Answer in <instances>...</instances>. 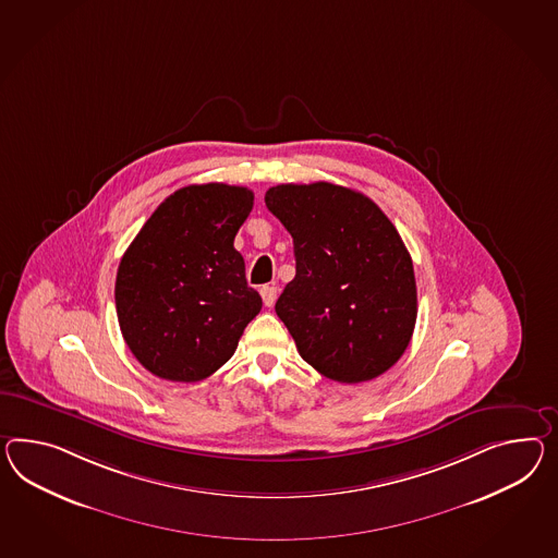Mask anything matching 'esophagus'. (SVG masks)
<instances>
[{"label":"esophagus","mask_w":558,"mask_h":558,"mask_svg":"<svg viewBox=\"0 0 558 558\" xmlns=\"http://www.w3.org/2000/svg\"><path fill=\"white\" fill-rule=\"evenodd\" d=\"M277 293H279V289L275 286H263L260 287V295H263V303L267 305V307H271L275 300H277Z\"/></svg>","instance_id":"obj_1"}]
</instances>
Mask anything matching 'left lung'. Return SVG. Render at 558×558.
<instances>
[{"label": "left lung", "mask_w": 558, "mask_h": 558, "mask_svg": "<svg viewBox=\"0 0 558 558\" xmlns=\"http://www.w3.org/2000/svg\"><path fill=\"white\" fill-rule=\"evenodd\" d=\"M265 204L293 236L295 279L275 312L301 357L356 385L399 362L413 338V260L374 202L329 182L279 184Z\"/></svg>", "instance_id": "left-lung-1"}]
</instances>
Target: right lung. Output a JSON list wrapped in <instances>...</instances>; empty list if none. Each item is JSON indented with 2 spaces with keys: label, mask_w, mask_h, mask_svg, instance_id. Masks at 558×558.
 <instances>
[{
  "label": "right lung",
  "mask_w": 558,
  "mask_h": 558,
  "mask_svg": "<svg viewBox=\"0 0 558 558\" xmlns=\"http://www.w3.org/2000/svg\"><path fill=\"white\" fill-rule=\"evenodd\" d=\"M253 192L180 187L149 216L119 263L114 305L140 364L163 380L198 383L227 364L263 301L246 286L234 236Z\"/></svg>",
  "instance_id": "add662e5"
}]
</instances>
